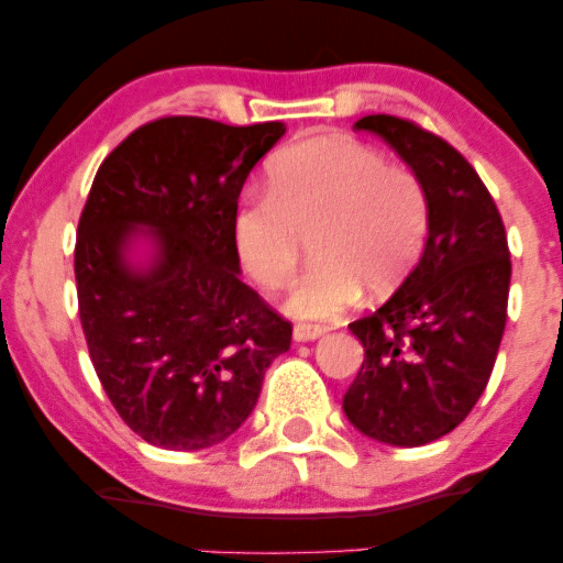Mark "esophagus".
<instances>
[{"label":"esophagus","mask_w":563,"mask_h":563,"mask_svg":"<svg viewBox=\"0 0 563 563\" xmlns=\"http://www.w3.org/2000/svg\"><path fill=\"white\" fill-rule=\"evenodd\" d=\"M322 333H325V328H320V325H305V322H297L295 330H291V335H295L297 343L314 341V338H320Z\"/></svg>","instance_id":"esophagus-1"}]
</instances>
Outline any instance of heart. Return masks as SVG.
<instances>
[{"label":"heart","instance_id":"obj_1","mask_svg":"<svg viewBox=\"0 0 563 563\" xmlns=\"http://www.w3.org/2000/svg\"><path fill=\"white\" fill-rule=\"evenodd\" d=\"M430 197L426 181L351 135H322L276 153L266 197L243 199L230 218L238 264L264 291L295 279L312 245V272L291 291L299 320H330L361 287L389 295L426 251Z\"/></svg>","mask_w":563,"mask_h":563}]
</instances>
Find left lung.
Instances as JSON below:
<instances>
[{
	"mask_svg": "<svg viewBox=\"0 0 563 563\" xmlns=\"http://www.w3.org/2000/svg\"><path fill=\"white\" fill-rule=\"evenodd\" d=\"M353 128L382 135L426 181L430 233L402 287L349 325L364 364L343 410L374 441L426 445L466 420L495 368L512 274L505 222L474 166L441 135L395 114Z\"/></svg>",
	"mask_w": 563,
	"mask_h": 563,
	"instance_id": "1",
	"label": "left lung"
}]
</instances>
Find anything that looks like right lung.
I'll return each mask as SVG.
<instances>
[{"label":"right lung","mask_w":563,"mask_h":563,"mask_svg":"<svg viewBox=\"0 0 563 563\" xmlns=\"http://www.w3.org/2000/svg\"><path fill=\"white\" fill-rule=\"evenodd\" d=\"M284 130L187 114L145 122L89 189L74 249L89 358L125 426L158 449L233 435L268 364L289 351L291 322L238 279L230 241L243 184ZM137 232L157 243L148 269L126 261Z\"/></svg>","instance_id":"1"}]
</instances>
